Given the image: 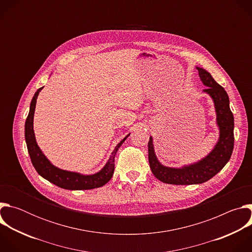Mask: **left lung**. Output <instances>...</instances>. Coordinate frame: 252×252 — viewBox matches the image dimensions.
Wrapping results in <instances>:
<instances>
[{"mask_svg":"<svg viewBox=\"0 0 252 252\" xmlns=\"http://www.w3.org/2000/svg\"><path fill=\"white\" fill-rule=\"evenodd\" d=\"M202 84L207 87L203 90L208 94L217 112V124L220 127V138L214 149L201 160L185 165L181 168L162 165L155 154L153 137L149 140V162L154 175L160 182L169 185L186 186L198 185L219 173L230 159L234 145V118L229 107V97L225 90L219 85L204 68L196 66Z\"/></svg>","mask_w":252,"mask_h":252,"instance_id":"left-lung-1","label":"left lung"}]
</instances>
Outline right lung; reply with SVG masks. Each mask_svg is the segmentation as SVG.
<instances>
[{
	"label": "right lung",
	"instance_id": "right-lung-1",
	"mask_svg": "<svg viewBox=\"0 0 252 252\" xmlns=\"http://www.w3.org/2000/svg\"><path fill=\"white\" fill-rule=\"evenodd\" d=\"M43 88H40L35 92L30 105V112L25 124V138L27 142L28 152L32 160L33 167L37 170V172L46 178L50 183L56 185L59 188L70 190H86V189H93L96 188H100L104 186L106 183L110 182V179L113 177L115 171V157L118 153V150L129 135L127 134L120 143H118L115 148L112 156L110 157L109 160L105 163V165L96 173L84 175L78 172L67 171L57 166L53 165L50 160L46 158V156L42 153L41 149L39 148L37 141H35L34 132H33V114L35 109V102H37L38 95Z\"/></svg>",
	"mask_w": 252,
	"mask_h": 252
}]
</instances>
